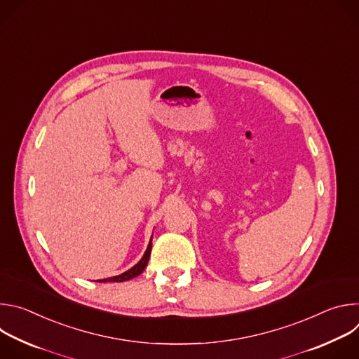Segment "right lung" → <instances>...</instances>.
<instances>
[{"label": "right lung", "instance_id": "add662e5", "mask_svg": "<svg viewBox=\"0 0 359 359\" xmlns=\"http://www.w3.org/2000/svg\"><path fill=\"white\" fill-rule=\"evenodd\" d=\"M150 251H151V240H150V243H149V245H147V248H146V252H144V255L142 257V260H140L135 267H132L130 270L125 271V273L121 274V276H115V277H111V278H107V280H99V283H107V281L122 283V281H128V280H130V278H133V277H137L139 274L143 273L144 267L147 266V262H149V257H150Z\"/></svg>", "mask_w": 359, "mask_h": 359}]
</instances>
